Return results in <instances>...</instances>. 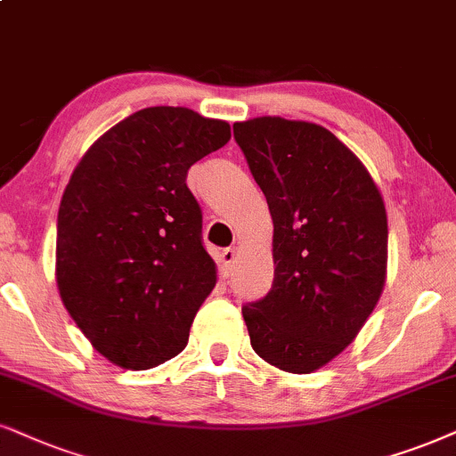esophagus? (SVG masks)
<instances>
[{
  "instance_id": "esophagus-1",
  "label": "esophagus",
  "mask_w": 456,
  "mask_h": 456,
  "mask_svg": "<svg viewBox=\"0 0 456 456\" xmlns=\"http://www.w3.org/2000/svg\"><path fill=\"white\" fill-rule=\"evenodd\" d=\"M235 258H238V250L235 248H224L221 252V256H218V261H221V273L227 278L229 271H232Z\"/></svg>"
}]
</instances>
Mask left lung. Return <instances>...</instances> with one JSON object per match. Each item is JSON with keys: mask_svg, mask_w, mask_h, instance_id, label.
I'll return each mask as SVG.
<instances>
[{"mask_svg": "<svg viewBox=\"0 0 456 456\" xmlns=\"http://www.w3.org/2000/svg\"><path fill=\"white\" fill-rule=\"evenodd\" d=\"M273 221V284L241 307L250 345L292 374L355 341L387 280V212L360 158L324 126L263 115L233 124Z\"/></svg>", "mask_w": 456, "mask_h": 456, "instance_id": "left-lung-1", "label": "left lung"}]
</instances>
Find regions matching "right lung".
<instances>
[{
  "mask_svg": "<svg viewBox=\"0 0 456 456\" xmlns=\"http://www.w3.org/2000/svg\"><path fill=\"white\" fill-rule=\"evenodd\" d=\"M232 126L187 107H149L109 128L75 166L56 229V286L92 347L126 370L187 347L216 263L187 187Z\"/></svg>",
  "mask_w": 456,
  "mask_h": 456,
  "instance_id": "right-lung-1",
  "label": "right lung"
}]
</instances>
